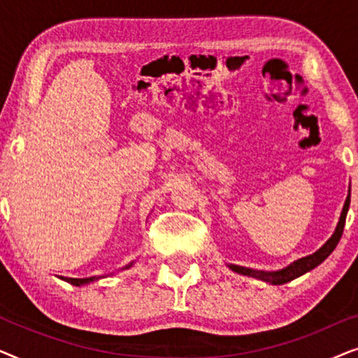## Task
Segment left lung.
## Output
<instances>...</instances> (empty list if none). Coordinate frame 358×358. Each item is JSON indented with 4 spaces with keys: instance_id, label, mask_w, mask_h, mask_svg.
I'll return each instance as SVG.
<instances>
[{
    "instance_id": "obj_1",
    "label": "left lung",
    "mask_w": 358,
    "mask_h": 358,
    "mask_svg": "<svg viewBox=\"0 0 358 358\" xmlns=\"http://www.w3.org/2000/svg\"><path fill=\"white\" fill-rule=\"evenodd\" d=\"M349 205H350V194L345 200L344 208H342L341 220H339V223H337V228H336L334 234H332V236L329 238V241H327L324 246L320 249V251L311 254V256L303 257V259H300V261L293 262L292 266H288L287 268H282V271H278V272H259V271H252V268L239 267V266H231V268L234 272L243 273V275L261 278V280L273 283V285H282V283H287V282L293 280V278L303 275V273H306L308 271H311V268L320 266V264L324 261V259L336 249L337 243H339V239L342 236V231H344L345 217H347V212H349Z\"/></svg>"
}]
</instances>
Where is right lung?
Returning a JSON list of instances; mask_svg holds the SVG:
<instances>
[{
	"instance_id": "1",
	"label": "right lung",
	"mask_w": 358,
	"mask_h": 358,
	"mask_svg": "<svg viewBox=\"0 0 358 358\" xmlns=\"http://www.w3.org/2000/svg\"><path fill=\"white\" fill-rule=\"evenodd\" d=\"M130 266H131V264H130ZM130 266H127L125 268H129ZM62 278H63V277H62ZM65 280L73 283V285H85V283L94 280V278H65Z\"/></svg>"
}]
</instances>
